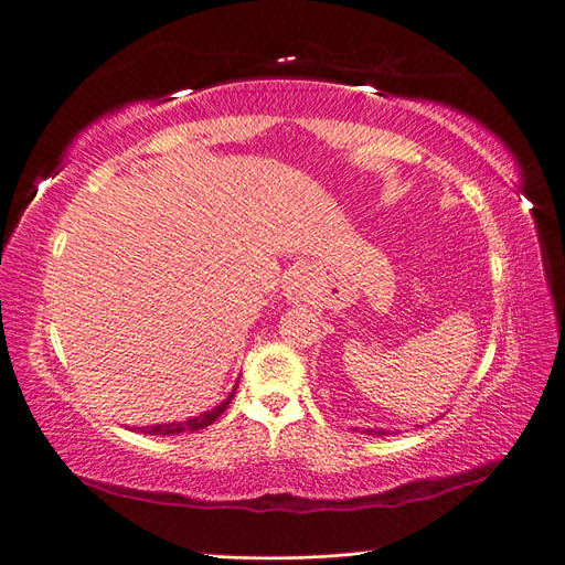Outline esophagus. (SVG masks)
Listing matches in <instances>:
<instances>
[{"label": "esophagus", "mask_w": 565, "mask_h": 565, "mask_svg": "<svg viewBox=\"0 0 565 565\" xmlns=\"http://www.w3.org/2000/svg\"><path fill=\"white\" fill-rule=\"evenodd\" d=\"M285 295L289 301H309L313 297V280H311V273L309 268L303 266H295L289 270V276L285 280Z\"/></svg>", "instance_id": "obj_1"}]
</instances>
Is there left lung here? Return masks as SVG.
I'll use <instances>...</instances> for the list:
<instances>
[{"instance_id": "obj_1", "label": "left lung", "mask_w": 565, "mask_h": 565, "mask_svg": "<svg viewBox=\"0 0 565 565\" xmlns=\"http://www.w3.org/2000/svg\"><path fill=\"white\" fill-rule=\"evenodd\" d=\"M367 434H372V436H374V434H377V436H386V431H372V429H367Z\"/></svg>"}]
</instances>
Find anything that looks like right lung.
I'll list each match as a JSON object with an SVG mask.
<instances>
[{
	"instance_id": "1",
	"label": "right lung",
	"mask_w": 565,
	"mask_h": 565,
	"mask_svg": "<svg viewBox=\"0 0 565 565\" xmlns=\"http://www.w3.org/2000/svg\"><path fill=\"white\" fill-rule=\"evenodd\" d=\"M235 388H237V384H235ZM235 388L231 391V396H228L224 403H218L216 407L207 409V413H202V415L191 417V419H185V422L156 424V426H139V431H141V434H146V436H179V434L200 431V429H204V426L214 424V422L221 417V413H224V409L228 407V403L233 401V396H235Z\"/></svg>"
}]
</instances>
